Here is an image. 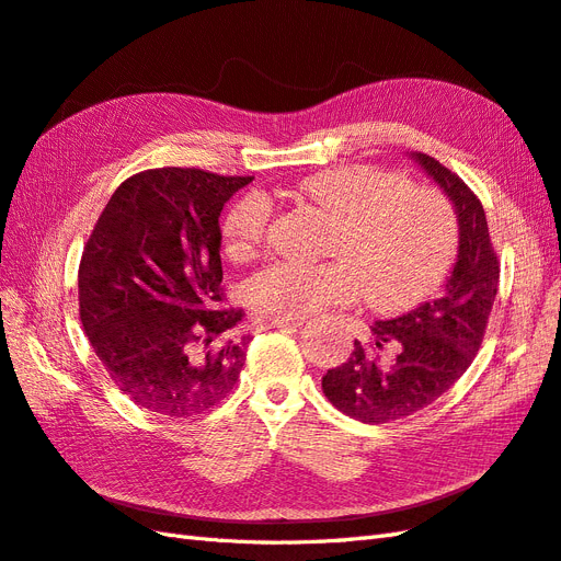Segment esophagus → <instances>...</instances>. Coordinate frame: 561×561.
<instances>
[{"instance_id": "obj_1", "label": "esophagus", "mask_w": 561, "mask_h": 561, "mask_svg": "<svg viewBox=\"0 0 561 561\" xmlns=\"http://www.w3.org/2000/svg\"><path fill=\"white\" fill-rule=\"evenodd\" d=\"M306 318H279V320H263L261 329H289V327H300Z\"/></svg>"}]
</instances>
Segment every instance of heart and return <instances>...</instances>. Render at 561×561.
Wrapping results in <instances>:
<instances>
[{
  "label": "heart",
  "mask_w": 561,
  "mask_h": 561,
  "mask_svg": "<svg viewBox=\"0 0 561 561\" xmlns=\"http://www.w3.org/2000/svg\"><path fill=\"white\" fill-rule=\"evenodd\" d=\"M294 194L332 218L322 243L332 261H277L255 272L247 300L261 318H304L357 296L379 312H400L422 304L448 275L459 222L440 192L410 186L396 172L346 165L300 180ZM270 218L267 196H239L222 220L225 253L237 263L253 257Z\"/></svg>",
  "instance_id": "b5f03b06"
}]
</instances>
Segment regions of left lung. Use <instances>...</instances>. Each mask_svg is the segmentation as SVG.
I'll return each instance as SVG.
<instances>
[{
    "label": "left lung",
    "mask_w": 561,
    "mask_h": 561,
    "mask_svg": "<svg viewBox=\"0 0 561 561\" xmlns=\"http://www.w3.org/2000/svg\"><path fill=\"white\" fill-rule=\"evenodd\" d=\"M412 158L453 201L459 222L457 263L438 298L396 320L375 322V339L355 341L348 360L322 377L329 403L365 424L403 420L455 386L481 348L500 282L479 196L436 158ZM383 345L397 346L393 362L380 357Z\"/></svg>",
    "instance_id": "1"
}]
</instances>
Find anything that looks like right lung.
<instances>
[{
	"label": "right lung",
	"mask_w": 561,
	"mask_h": 561,
	"mask_svg": "<svg viewBox=\"0 0 561 561\" xmlns=\"http://www.w3.org/2000/svg\"><path fill=\"white\" fill-rule=\"evenodd\" d=\"M253 178L153 168L99 215L78 270L80 320L106 375L139 408L198 417L229 396L247 357L220 306V213Z\"/></svg>",
	"instance_id": "1"
}]
</instances>
